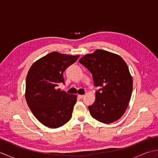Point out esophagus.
I'll return each instance as SVG.
<instances>
[{"label": "esophagus", "instance_id": "1", "mask_svg": "<svg viewBox=\"0 0 158 158\" xmlns=\"http://www.w3.org/2000/svg\"><path fill=\"white\" fill-rule=\"evenodd\" d=\"M84 96H85V95H78V97L79 98H83Z\"/></svg>", "mask_w": 158, "mask_h": 158}]
</instances>
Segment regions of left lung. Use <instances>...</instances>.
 <instances>
[{
  "label": "left lung",
  "mask_w": 158,
  "mask_h": 158,
  "mask_svg": "<svg viewBox=\"0 0 158 158\" xmlns=\"http://www.w3.org/2000/svg\"><path fill=\"white\" fill-rule=\"evenodd\" d=\"M92 73L96 92L94 103L89 106L93 118L104 123L118 120L128 106L133 88L132 77L121 57L102 49H96L79 60Z\"/></svg>",
  "instance_id": "8db88e82"
}]
</instances>
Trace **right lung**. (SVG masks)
<instances>
[{
	"label": "right lung",
	"instance_id": "obj_1",
	"mask_svg": "<svg viewBox=\"0 0 158 158\" xmlns=\"http://www.w3.org/2000/svg\"><path fill=\"white\" fill-rule=\"evenodd\" d=\"M79 57L53 52L36 61L28 70L26 102L33 115L47 127L57 128L71 118L77 96L60 91L58 87L64 84L63 73Z\"/></svg>",
	"mask_w": 158,
	"mask_h": 158
}]
</instances>
